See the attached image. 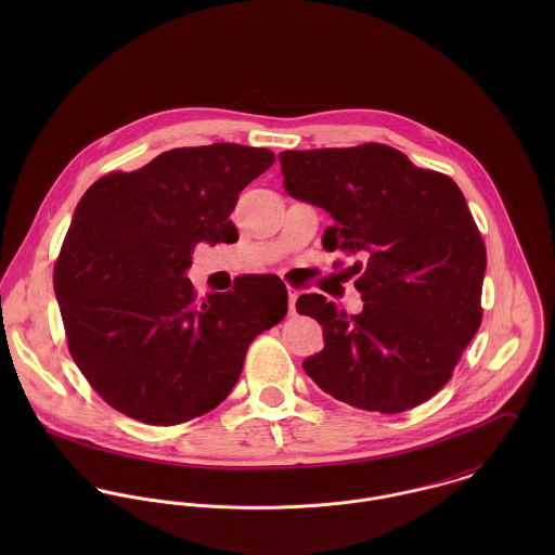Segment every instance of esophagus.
<instances>
[{
    "mask_svg": "<svg viewBox=\"0 0 555 555\" xmlns=\"http://www.w3.org/2000/svg\"><path fill=\"white\" fill-rule=\"evenodd\" d=\"M297 297H299V291L295 286H288V310L291 314L295 312V304H297Z\"/></svg>",
    "mask_w": 555,
    "mask_h": 555,
    "instance_id": "1",
    "label": "esophagus"
}]
</instances>
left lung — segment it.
Segmentation results:
<instances>
[{
  "instance_id": "1",
  "label": "left lung",
  "mask_w": 555,
  "mask_h": 555,
  "mask_svg": "<svg viewBox=\"0 0 555 555\" xmlns=\"http://www.w3.org/2000/svg\"><path fill=\"white\" fill-rule=\"evenodd\" d=\"M278 158L286 192L331 216L324 247L363 260L348 267L361 314L317 293L297 299L324 335L306 374L324 393L383 414L436 396L482 318L487 254L462 190L380 143Z\"/></svg>"
}]
</instances>
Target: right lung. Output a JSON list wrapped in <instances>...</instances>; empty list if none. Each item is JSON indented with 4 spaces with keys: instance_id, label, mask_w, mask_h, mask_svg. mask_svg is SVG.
Listing matches in <instances>:
<instances>
[{
    "instance_id": "1",
    "label": "right lung",
    "mask_w": 555,
    "mask_h": 555,
    "mask_svg": "<svg viewBox=\"0 0 555 555\" xmlns=\"http://www.w3.org/2000/svg\"><path fill=\"white\" fill-rule=\"evenodd\" d=\"M273 162L237 143L181 147L82 194L53 288L75 363L121 414L177 425L214 410L251 339L286 317L278 275H243L203 304L185 278L198 243L237 241L238 192Z\"/></svg>"
}]
</instances>
